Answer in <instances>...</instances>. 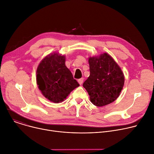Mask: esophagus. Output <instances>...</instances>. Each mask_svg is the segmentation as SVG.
Returning <instances> with one entry per match:
<instances>
[{"label":"esophagus","mask_w":154,"mask_h":154,"mask_svg":"<svg viewBox=\"0 0 154 154\" xmlns=\"http://www.w3.org/2000/svg\"><path fill=\"white\" fill-rule=\"evenodd\" d=\"M78 82H79V83L80 85H82V84L83 83V78H81V79H79V80H78Z\"/></svg>","instance_id":"esophagus-1"}]
</instances>
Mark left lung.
I'll return each instance as SVG.
<instances>
[{
	"label": "left lung",
	"instance_id": "left-lung-1",
	"mask_svg": "<svg viewBox=\"0 0 154 154\" xmlns=\"http://www.w3.org/2000/svg\"><path fill=\"white\" fill-rule=\"evenodd\" d=\"M90 75L83 86L90 101L97 106L113 102L119 96L124 85V75L115 60L103 53L88 58Z\"/></svg>",
	"mask_w": 154,
	"mask_h": 154
}]
</instances>
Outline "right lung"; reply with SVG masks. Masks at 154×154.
I'll use <instances>...</instances> for the list:
<instances>
[{
  "label": "right lung",
  "instance_id": "right-lung-1",
  "mask_svg": "<svg viewBox=\"0 0 154 154\" xmlns=\"http://www.w3.org/2000/svg\"><path fill=\"white\" fill-rule=\"evenodd\" d=\"M66 57L53 52L44 58L36 69V83L42 94L55 103L63 102L79 84L65 65Z\"/></svg>",
  "mask_w": 154,
  "mask_h": 154
}]
</instances>
